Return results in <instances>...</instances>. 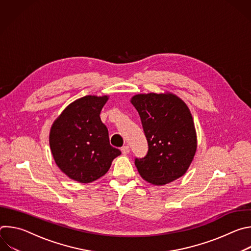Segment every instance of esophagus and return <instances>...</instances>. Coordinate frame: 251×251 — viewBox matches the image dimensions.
<instances>
[{
	"label": "esophagus",
	"mask_w": 251,
	"mask_h": 251,
	"mask_svg": "<svg viewBox=\"0 0 251 251\" xmlns=\"http://www.w3.org/2000/svg\"><path fill=\"white\" fill-rule=\"evenodd\" d=\"M121 152H122V154H123V155H127V154H129V152H130L129 146H123V147L121 148Z\"/></svg>",
	"instance_id": "obj_1"
}]
</instances>
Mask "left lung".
<instances>
[{
    "label": "left lung",
    "instance_id": "left-lung-1",
    "mask_svg": "<svg viewBox=\"0 0 251 251\" xmlns=\"http://www.w3.org/2000/svg\"><path fill=\"white\" fill-rule=\"evenodd\" d=\"M148 141V153L135 159L140 176L164 186L186 174L197 152L198 140L188 105L174 93H141L131 98Z\"/></svg>",
    "mask_w": 251,
    "mask_h": 251
}]
</instances>
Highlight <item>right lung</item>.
I'll list each match as a JSON object with an SVG mask.
<instances>
[{
	"mask_svg": "<svg viewBox=\"0 0 251 251\" xmlns=\"http://www.w3.org/2000/svg\"><path fill=\"white\" fill-rule=\"evenodd\" d=\"M108 95H86L71 102L54 120L50 146L55 164L69 178L87 184L108 172L121 152L110 145L100 119Z\"/></svg>",
	"mask_w": 251,
	"mask_h": 251,
	"instance_id": "add662e5",
	"label": "right lung"
}]
</instances>
